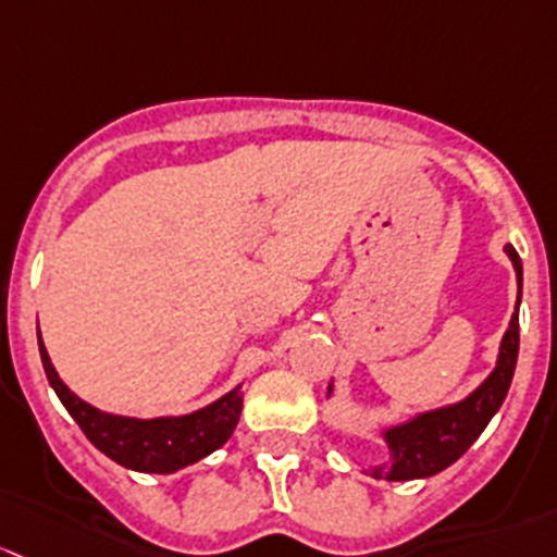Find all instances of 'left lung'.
<instances>
[{
  "instance_id": "left-lung-1",
  "label": "left lung",
  "mask_w": 557,
  "mask_h": 557,
  "mask_svg": "<svg viewBox=\"0 0 557 557\" xmlns=\"http://www.w3.org/2000/svg\"><path fill=\"white\" fill-rule=\"evenodd\" d=\"M504 251L512 260L515 273H518V306L523 295V262H520L515 246H504ZM518 346H520V321L518 311L512 313L509 330L504 332L502 351L493 372L483 381L478 392L469 394L458 405L440 407V410L421 412L412 421L399 423L388 429L386 437L392 458L383 467L372 469V474L381 480H416L432 478L443 472L453 461L469 450V445L483 434L488 421L496 416L504 397L512 383L515 364H518Z\"/></svg>"
}]
</instances>
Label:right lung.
I'll return each instance as SVG.
<instances>
[{"label":"right lung","mask_w":557,"mask_h":557,"mask_svg":"<svg viewBox=\"0 0 557 557\" xmlns=\"http://www.w3.org/2000/svg\"><path fill=\"white\" fill-rule=\"evenodd\" d=\"M39 357H42L50 386L55 388V394L64 403L69 416L83 429L85 437L104 456L117 461L120 467L136 469V472L171 474L222 448L231 440L233 429L238 423L240 407H244L240 388H233L231 394H225V397L203 407V410L190 412V416L152 418V421L109 416V412L96 410V407H90L69 392L55 367L50 364L42 337H39Z\"/></svg>","instance_id":"add662e5"}]
</instances>
